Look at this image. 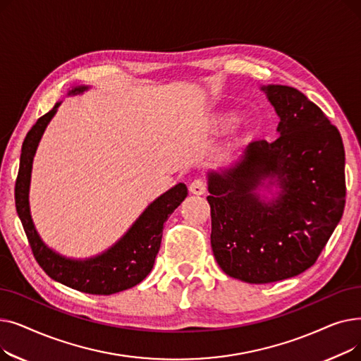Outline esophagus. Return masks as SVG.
Segmentation results:
<instances>
[{
	"label": "esophagus",
	"instance_id": "34e87169",
	"mask_svg": "<svg viewBox=\"0 0 361 361\" xmlns=\"http://www.w3.org/2000/svg\"><path fill=\"white\" fill-rule=\"evenodd\" d=\"M188 190H190V193L197 195V196L204 195L206 193V183L203 180H195V181H192L190 187H188Z\"/></svg>",
	"mask_w": 361,
	"mask_h": 361
}]
</instances>
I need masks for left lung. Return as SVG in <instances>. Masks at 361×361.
<instances>
[{
  "instance_id": "obj_1",
  "label": "left lung",
  "mask_w": 361,
  "mask_h": 361,
  "mask_svg": "<svg viewBox=\"0 0 361 361\" xmlns=\"http://www.w3.org/2000/svg\"><path fill=\"white\" fill-rule=\"evenodd\" d=\"M278 117V139L253 140L240 161L207 174L211 244L221 269L249 283H268L309 269L345 206V152L335 126L300 90L260 87ZM276 185L264 201L257 187Z\"/></svg>"
}]
</instances>
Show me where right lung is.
<instances>
[{
    "mask_svg": "<svg viewBox=\"0 0 361 361\" xmlns=\"http://www.w3.org/2000/svg\"><path fill=\"white\" fill-rule=\"evenodd\" d=\"M87 89L89 86L73 87L68 94H79ZM60 104L56 102L49 112L36 121L23 142L14 190L16 209L23 224L32 253L48 276L86 294H116L137 286L154 268L161 247L164 224L187 197V187L178 183L152 202L130 230L112 247L98 256L78 260L54 252L42 241L33 225L29 209V185L36 147Z\"/></svg>",
    "mask_w": 361,
    "mask_h": 361,
    "instance_id": "add662e5",
    "label": "right lung"
}]
</instances>
